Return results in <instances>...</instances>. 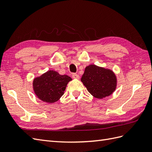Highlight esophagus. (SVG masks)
<instances>
[{"mask_svg": "<svg viewBox=\"0 0 152 152\" xmlns=\"http://www.w3.org/2000/svg\"><path fill=\"white\" fill-rule=\"evenodd\" d=\"M72 76L74 79L76 80H78L80 78V76L78 75H77V74H72Z\"/></svg>", "mask_w": 152, "mask_h": 152, "instance_id": "1", "label": "esophagus"}]
</instances>
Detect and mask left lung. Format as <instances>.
<instances>
[{
	"label": "left lung",
	"instance_id": "obj_1",
	"mask_svg": "<svg viewBox=\"0 0 152 152\" xmlns=\"http://www.w3.org/2000/svg\"><path fill=\"white\" fill-rule=\"evenodd\" d=\"M81 81L90 94L98 99L110 96L116 89L118 80L113 71L94 64L87 66Z\"/></svg>",
	"mask_w": 152,
	"mask_h": 152
}]
</instances>
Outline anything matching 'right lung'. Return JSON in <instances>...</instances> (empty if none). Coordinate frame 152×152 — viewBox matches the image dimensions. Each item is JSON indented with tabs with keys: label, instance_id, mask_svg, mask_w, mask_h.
<instances>
[{
	"label": "right lung",
	"instance_id": "obj_1",
	"mask_svg": "<svg viewBox=\"0 0 152 152\" xmlns=\"http://www.w3.org/2000/svg\"><path fill=\"white\" fill-rule=\"evenodd\" d=\"M72 80L67 75H61L56 71H49L34 77L33 89L37 98L42 102L53 103L64 95L67 85Z\"/></svg>",
	"mask_w": 152,
	"mask_h": 152
}]
</instances>
